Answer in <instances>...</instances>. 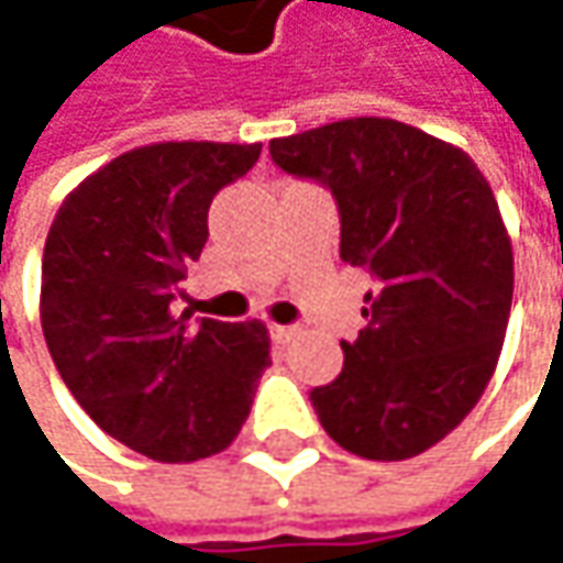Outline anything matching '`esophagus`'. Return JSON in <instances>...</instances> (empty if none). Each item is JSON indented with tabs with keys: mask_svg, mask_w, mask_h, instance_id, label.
<instances>
[{
	"mask_svg": "<svg viewBox=\"0 0 563 563\" xmlns=\"http://www.w3.org/2000/svg\"><path fill=\"white\" fill-rule=\"evenodd\" d=\"M292 334H296V328H292V324H271V338H274L277 344H289V341H292Z\"/></svg>",
	"mask_w": 563,
	"mask_h": 563,
	"instance_id": "34e87169",
	"label": "esophagus"
}]
</instances>
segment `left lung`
<instances>
[{
	"mask_svg": "<svg viewBox=\"0 0 563 563\" xmlns=\"http://www.w3.org/2000/svg\"><path fill=\"white\" fill-rule=\"evenodd\" d=\"M271 155L331 187L341 257L376 277L314 413L353 455L413 459L468 417L504 350L512 245L494 190L468 152L388 117L280 136Z\"/></svg>",
	"mask_w": 563,
	"mask_h": 563,
	"instance_id": "obj_1",
	"label": "left lung"
}]
</instances>
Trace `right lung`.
Wrapping results in <instances>:
<instances>
[{"label":"right lung","mask_w":563,"mask_h":563,"mask_svg":"<svg viewBox=\"0 0 563 563\" xmlns=\"http://www.w3.org/2000/svg\"><path fill=\"white\" fill-rule=\"evenodd\" d=\"M261 143H152L66 194L41 267V328L82 411L155 462L229 446L271 366L264 321L172 312L207 245L216 190L242 178Z\"/></svg>","instance_id":"add662e5"}]
</instances>
